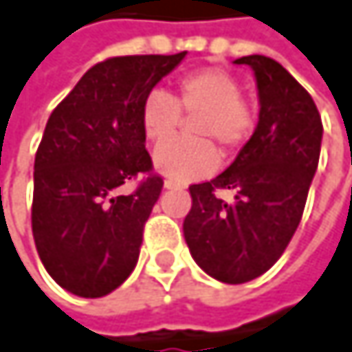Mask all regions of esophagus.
Wrapping results in <instances>:
<instances>
[{
    "mask_svg": "<svg viewBox=\"0 0 352 352\" xmlns=\"http://www.w3.org/2000/svg\"><path fill=\"white\" fill-rule=\"evenodd\" d=\"M165 187H167V189H177V187H183V185L173 181V179H165Z\"/></svg>",
    "mask_w": 352,
    "mask_h": 352,
    "instance_id": "esophagus-1",
    "label": "esophagus"
}]
</instances>
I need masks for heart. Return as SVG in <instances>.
<instances>
[{
    "mask_svg": "<svg viewBox=\"0 0 352 352\" xmlns=\"http://www.w3.org/2000/svg\"><path fill=\"white\" fill-rule=\"evenodd\" d=\"M181 113L198 116L194 133L201 139L166 142L178 129ZM140 126L153 144L168 143L155 153V167L173 181H191L210 175L220 163L216 144L207 138L224 151H236L252 136L256 113L241 98V83L232 73L208 67L183 75L173 100L161 91L148 94L140 107Z\"/></svg>",
    "mask_w": 352,
    "mask_h": 352,
    "instance_id": "obj_1",
    "label": "heart"
}]
</instances>
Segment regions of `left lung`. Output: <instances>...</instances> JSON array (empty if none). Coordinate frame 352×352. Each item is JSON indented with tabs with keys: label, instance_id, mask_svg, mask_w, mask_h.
Listing matches in <instances>:
<instances>
[{
	"label": "left lung",
	"instance_id": "left-lung-1",
	"mask_svg": "<svg viewBox=\"0 0 352 352\" xmlns=\"http://www.w3.org/2000/svg\"><path fill=\"white\" fill-rule=\"evenodd\" d=\"M256 77L258 124L234 163L216 179L189 185L183 222L195 263L222 283H246L269 271L296 234L320 159L322 120L312 96L273 58L234 60ZM218 188L235 191L228 204Z\"/></svg>",
	"mask_w": 352,
	"mask_h": 352
}]
</instances>
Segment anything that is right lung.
Segmentation results:
<instances>
[{
	"mask_svg": "<svg viewBox=\"0 0 352 352\" xmlns=\"http://www.w3.org/2000/svg\"><path fill=\"white\" fill-rule=\"evenodd\" d=\"M185 52L111 56L52 109L34 159L32 234L48 275L102 298L134 271L163 177L144 148L140 107ZM141 177L132 194L121 185Z\"/></svg>",
	"mask_w": 352,
	"mask_h": 352,
	"instance_id": "add662e5",
	"label": "right lung"
}]
</instances>
